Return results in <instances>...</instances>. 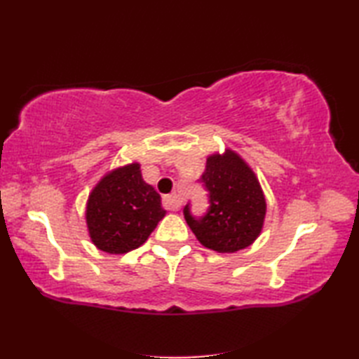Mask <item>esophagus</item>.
<instances>
[{
	"instance_id": "1",
	"label": "esophagus",
	"mask_w": 359,
	"mask_h": 359,
	"mask_svg": "<svg viewBox=\"0 0 359 359\" xmlns=\"http://www.w3.org/2000/svg\"><path fill=\"white\" fill-rule=\"evenodd\" d=\"M182 202H184V201H182L180 196L170 194V196H165L163 207L166 210H170V211H179L180 207H182Z\"/></svg>"
}]
</instances>
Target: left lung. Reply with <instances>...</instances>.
I'll return each mask as SVG.
<instances>
[{"label":"left lung","instance_id":"1","mask_svg":"<svg viewBox=\"0 0 359 359\" xmlns=\"http://www.w3.org/2000/svg\"><path fill=\"white\" fill-rule=\"evenodd\" d=\"M208 194L210 207L194 216L187 203L184 216L202 245L219 253H234L251 245L262 230L265 197L255 172L236 154L210 156L197 180Z\"/></svg>","mask_w":359,"mask_h":359}]
</instances>
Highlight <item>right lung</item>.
Listing matches in <instances>:
<instances>
[{"label": "right lung", "instance_id": "1", "mask_svg": "<svg viewBox=\"0 0 359 359\" xmlns=\"http://www.w3.org/2000/svg\"><path fill=\"white\" fill-rule=\"evenodd\" d=\"M160 194L142 179L140 165L109 172L89 196L86 222L94 245L123 255L139 248L165 216Z\"/></svg>", "mask_w": 359, "mask_h": 359}]
</instances>
